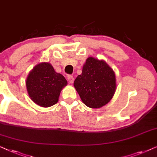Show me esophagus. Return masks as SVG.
<instances>
[{"label": "esophagus", "mask_w": 157, "mask_h": 157, "mask_svg": "<svg viewBox=\"0 0 157 157\" xmlns=\"http://www.w3.org/2000/svg\"><path fill=\"white\" fill-rule=\"evenodd\" d=\"M67 80H68L69 82L72 84V83H73V82H74V77L72 76V75H68V76H67Z\"/></svg>", "instance_id": "34e87169"}]
</instances>
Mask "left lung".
I'll list each match as a JSON object with an SVG mask.
<instances>
[{
	"instance_id": "8db88e82",
	"label": "left lung",
	"mask_w": 157,
	"mask_h": 157,
	"mask_svg": "<svg viewBox=\"0 0 157 157\" xmlns=\"http://www.w3.org/2000/svg\"><path fill=\"white\" fill-rule=\"evenodd\" d=\"M74 87L85 105L101 108L110 102L116 90V74L104 60L88 57Z\"/></svg>"
}]
</instances>
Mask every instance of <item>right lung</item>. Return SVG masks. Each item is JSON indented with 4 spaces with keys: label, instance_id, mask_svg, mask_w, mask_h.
I'll return each mask as SVG.
<instances>
[{
    "label": "right lung",
    "instance_id": "add662e5",
    "mask_svg": "<svg viewBox=\"0 0 157 157\" xmlns=\"http://www.w3.org/2000/svg\"><path fill=\"white\" fill-rule=\"evenodd\" d=\"M67 85L63 75L55 72L49 62L36 64L26 78L27 92L31 100L36 105L47 108L59 100L61 90Z\"/></svg>",
    "mask_w": 157,
    "mask_h": 157
}]
</instances>
